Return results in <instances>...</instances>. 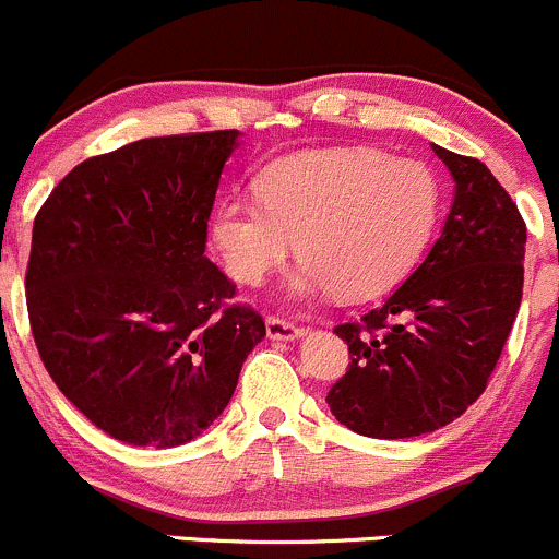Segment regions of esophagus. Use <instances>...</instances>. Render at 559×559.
<instances>
[{
  "label": "esophagus",
  "instance_id": "1",
  "mask_svg": "<svg viewBox=\"0 0 559 559\" xmlns=\"http://www.w3.org/2000/svg\"><path fill=\"white\" fill-rule=\"evenodd\" d=\"M266 333L269 338H274V342H296V338L304 336L301 328L282 318H266Z\"/></svg>",
  "mask_w": 559,
  "mask_h": 559
}]
</instances>
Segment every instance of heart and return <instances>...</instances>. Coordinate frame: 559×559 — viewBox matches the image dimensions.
I'll list each match as a JSON object with an SVG mask.
<instances>
[{
  "mask_svg": "<svg viewBox=\"0 0 559 559\" xmlns=\"http://www.w3.org/2000/svg\"><path fill=\"white\" fill-rule=\"evenodd\" d=\"M258 195H228L212 241L228 272L258 285L296 250L293 296L364 301L412 272L441 212L439 177L414 158L373 147L287 153L258 177Z\"/></svg>",
  "mask_w": 559,
  "mask_h": 559,
  "instance_id": "b5f03b06",
  "label": "heart"
}]
</instances>
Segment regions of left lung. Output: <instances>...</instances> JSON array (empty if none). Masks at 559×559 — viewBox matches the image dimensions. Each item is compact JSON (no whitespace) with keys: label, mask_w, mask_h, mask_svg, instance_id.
Instances as JSON below:
<instances>
[{"label":"left lung","mask_w":559,"mask_h":559,"mask_svg":"<svg viewBox=\"0 0 559 559\" xmlns=\"http://www.w3.org/2000/svg\"><path fill=\"white\" fill-rule=\"evenodd\" d=\"M454 180L441 237L382 307L336 325L347 373L333 417L371 439H412L457 419L487 388L514 325L527 228L481 160L433 145Z\"/></svg>","instance_id":"left-lung-1"}]
</instances>
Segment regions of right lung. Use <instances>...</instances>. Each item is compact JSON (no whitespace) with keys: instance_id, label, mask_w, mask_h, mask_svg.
Instances as JSON below:
<instances>
[{"instance_id":"1","label":"right lung","mask_w":559,"mask_h":559,"mask_svg":"<svg viewBox=\"0 0 559 559\" xmlns=\"http://www.w3.org/2000/svg\"><path fill=\"white\" fill-rule=\"evenodd\" d=\"M239 131L151 136L83 160L34 217L26 307L39 358L91 423L134 447L188 444L266 336L204 255Z\"/></svg>"}]
</instances>
